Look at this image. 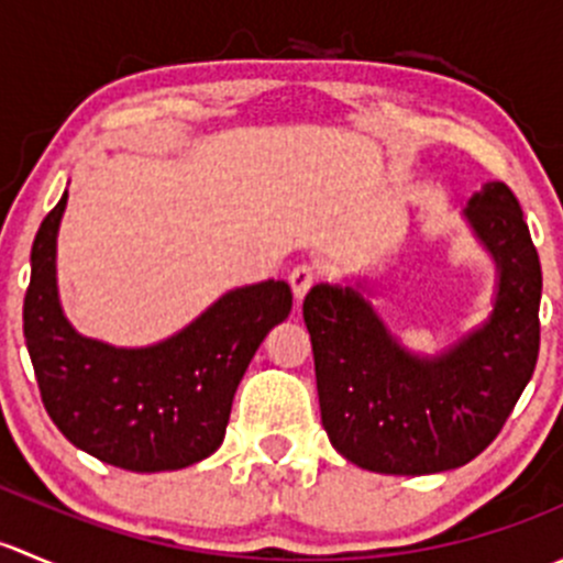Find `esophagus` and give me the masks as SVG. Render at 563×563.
<instances>
[{
  "mask_svg": "<svg viewBox=\"0 0 563 563\" xmlns=\"http://www.w3.org/2000/svg\"><path fill=\"white\" fill-rule=\"evenodd\" d=\"M316 277H318L316 269L310 264L294 266L291 275H288V283H291V291H294V297H297V302H302L305 294H308L310 288H313Z\"/></svg>",
  "mask_w": 563,
  "mask_h": 563,
  "instance_id": "esophagus-1",
  "label": "esophagus"
}]
</instances>
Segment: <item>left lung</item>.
Wrapping results in <instances>:
<instances>
[{
    "mask_svg": "<svg viewBox=\"0 0 563 563\" xmlns=\"http://www.w3.org/2000/svg\"><path fill=\"white\" fill-rule=\"evenodd\" d=\"M463 220L496 264L490 316L439 354H417L373 308L365 280L318 283L302 316L321 424L334 450L376 474L460 468L501 433L539 356L542 269L518 198L487 181Z\"/></svg>",
    "mask_w": 563,
    "mask_h": 563,
    "instance_id": "left-lung-1",
    "label": "left lung"
}]
</instances>
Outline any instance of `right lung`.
<instances>
[{
    "label": "right lung",
    "mask_w": 563,
    "mask_h": 563,
    "mask_svg": "<svg viewBox=\"0 0 563 563\" xmlns=\"http://www.w3.org/2000/svg\"><path fill=\"white\" fill-rule=\"evenodd\" d=\"M67 190L32 245L24 338L40 397L67 441L117 468L152 474L223 444L236 387L272 327L291 313L286 280L231 288L161 343L124 349L76 332L56 286Z\"/></svg>",
    "instance_id": "1"
}]
</instances>
